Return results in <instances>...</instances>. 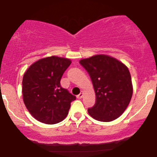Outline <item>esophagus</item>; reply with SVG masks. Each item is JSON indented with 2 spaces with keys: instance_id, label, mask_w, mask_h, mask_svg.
<instances>
[{
  "instance_id": "34e87169",
  "label": "esophagus",
  "mask_w": 157,
  "mask_h": 157,
  "mask_svg": "<svg viewBox=\"0 0 157 157\" xmlns=\"http://www.w3.org/2000/svg\"><path fill=\"white\" fill-rule=\"evenodd\" d=\"M83 93L81 92L80 94H79V95L77 96V98H78V99H81L82 97H83Z\"/></svg>"
}]
</instances>
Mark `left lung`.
Listing matches in <instances>:
<instances>
[{
	"mask_svg": "<svg viewBox=\"0 0 157 157\" xmlns=\"http://www.w3.org/2000/svg\"><path fill=\"white\" fill-rule=\"evenodd\" d=\"M80 63L89 73L96 94V103L88 109V113L101 122L117 119L126 110L133 96L128 67L105 54L81 59Z\"/></svg>",
	"mask_w": 157,
	"mask_h": 157,
	"instance_id": "left-lung-1",
	"label": "left lung"
}]
</instances>
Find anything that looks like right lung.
Instances as JSON below:
<instances>
[{"label": "right lung", "instance_id": "add662e5", "mask_svg": "<svg viewBox=\"0 0 157 157\" xmlns=\"http://www.w3.org/2000/svg\"><path fill=\"white\" fill-rule=\"evenodd\" d=\"M71 63L68 58L51 56L36 60L24 73L23 100L36 121L55 124L67 116L76 97L61 87L60 79Z\"/></svg>", "mask_w": 157, "mask_h": 157}]
</instances>
